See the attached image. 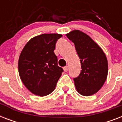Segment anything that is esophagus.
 Segmentation results:
<instances>
[{
  "mask_svg": "<svg viewBox=\"0 0 122 122\" xmlns=\"http://www.w3.org/2000/svg\"><path fill=\"white\" fill-rule=\"evenodd\" d=\"M63 70H64V71H65V72H67L68 71V66H65L63 68Z\"/></svg>",
  "mask_w": 122,
  "mask_h": 122,
  "instance_id": "34e87169",
  "label": "esophagus"
}]
</instances>
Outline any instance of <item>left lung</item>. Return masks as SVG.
Here are the masks:
<instances>
[{
	"instance_id": "1",
	"label": "left lung",
	"mask_w": 122,
	"mask_h": 122,
	"mask_svg": "<svg viewBox=\"0 0 122 122\" xmlns=\"http://www.w3.org/2000/svg\"><path fill=\"white\" fill-rule=\"evenodd\" d=\"M66 35L74 43L80 59L81 72L73 79L76 91L85 96L94 94L103 86L108 76L106 55L89 35L80 30H75Z\"/></svg>"
}]
</instances>
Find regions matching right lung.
<instances>
[{
  "mask_svg": "<svg viewBox=\"0 0 122 122\" xmlns=\"http://www.w3.org/2000/svg\"><path fill=\"white\" fill-rule=\"evenodd\" d=\"M62 35L42 34L31 39L22 50L18 71L25 86L33 94L45 96L55 89L63 70L57 65L56 43Z\"/></svg>",
  "mask_w": 122,
  "mask_h": 122,
  "instance_id": "add662e5",
  "label": "right lung"
}]
</instances>
